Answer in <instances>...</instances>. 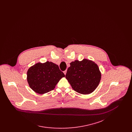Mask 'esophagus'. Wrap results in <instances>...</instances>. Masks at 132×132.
Instances as JSON below:
<instances>
[{"mask_svg": "<svg viewBox=\"0 0 132 132\" xmlns=\"http://www.w3.org/2000/svg\"><path fill=\"white\" fill-rule=\"evenodd\" d=\"M66 72H67V70H65L64 72H63V73H64V74H65V75H66Z\"/></svg>", "mask_w": 132, "mask_h": 132, "instance_id": "esophagus-1", "label": "esophagus"}]
</instances>
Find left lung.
Wrapping results in <instances>:
<instances>
[{"label": "left lung", "instance_id": "obj_1", "mask_svg": "<svg viewBox=\"0 0 132 132\" xmlns=\"http://www.w3.org/2000/svg\"><path fill=\"white\" fill-rule=\"evenodd\" d=\"M72 88L76 92L89 94L98 86L101 73L98 66L93 61L84 59L70 63L65 76Z\"/></svg>", "mask_w": 132, "mask_h": 132}]
</instances>
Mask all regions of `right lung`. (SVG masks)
<instances>
[{
    "instance_id": "obj_1",
    "label": "right lung",
    "mask_w": 132,
    "mask_h": 132,
    "mask_svg": "<svg viewBox=\"0 0 132 132\" xmlns=\"http://www.w3.org/2000/svg\"><path fill=\"white\" fill-rule=\"evenodd\" d=\"M65 75L58 66L51 62L38 63L27 72V81L31 89L39 94L53 90Z\"/></svg>"
}]
</instances>
